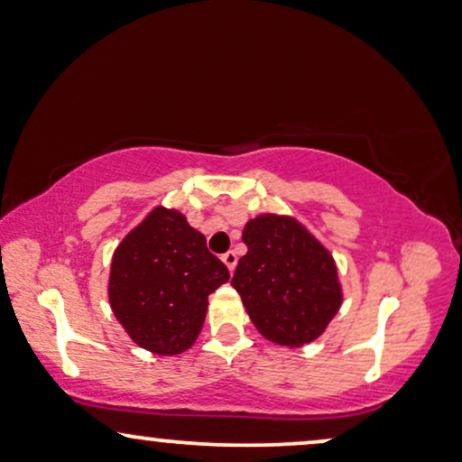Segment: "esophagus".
<instances>
[{
    "label": "esophagus",
    "instance_id": "34e87169",
    "mask_svg": "<svg viewBox=\"0 0 462 462\" xmlns=\"http://www.w3.org/2000/svg\"><path fill=\"white\" fill-rule=\"evenodd\" d=\"M223 263L226 265V269L233 273V269H236V265H237V254L233 253V250H229V253L223 254Z\"/></svg>",
    "mask_w": 462,
    "mask_h": 462
}]
</instances>
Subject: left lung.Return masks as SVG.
<instances>
[{
	"mask_svg": "<svg viewBox=\"0 0 462 462\" xmlns=\"http://www.w3.org/2000/svg\"><path fill=\"white\" fill-rule=\"evenodd\" d=\"M248 253L231 286L263 337L289 348L325 333L341 305L337 265L299 220L261 214L244 226Z\"/></svg>",
	"mask_w": 462,
	"mask_h": 462,
	"instance_id": "8db88e82",
	"label": "left lung"
}]
</instances>
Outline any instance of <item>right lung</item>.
I'll use <instances>...</instances> for the list:
<instances>
[{
    "instance_id": "obj_1",
    "label": "right lung",
    "mask_w": 462,
    "mask_h": 462,
    "mask_svg": "<svg viewBox=\"0 0 462 462\" xmlns=\"http://www.w3.org/2000/svg\"><path fill=\"white\" fill-rule=\"evenodd\" d=\"M226 280L206 237L178 209L159 206L114 250L107 297L137 346L173 356L195 344L209 292Z\"/></svg>"
}]
</instances>
